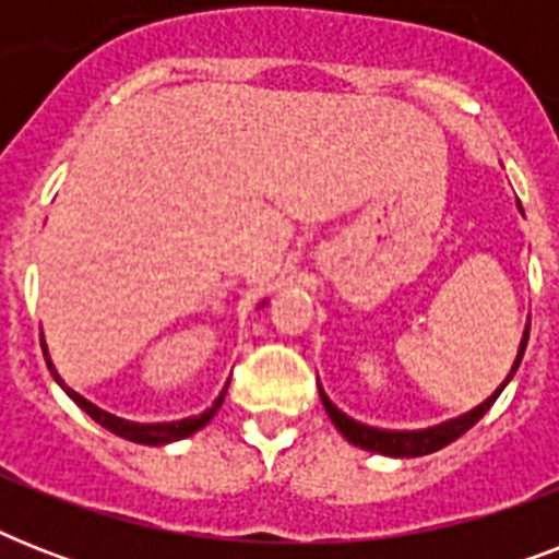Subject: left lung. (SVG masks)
<instances>
[{"instance_id":"obj_1","label":"left lung","mask_w":559,"mask_h":559,"mask_svg":"<svg viewBox=\"0 0 559 559\" xmlns=\"http://www.w3.org/2000/svg\"><path fill=\"white\" fill-rule=\"evenodd\" d=\"M528 331H531V324L525 328V336H522V345H520V357H516V362H513L511 373H508V380H511L513 373H516V368H520L522 354H525V345H528ZM508 380L502 382V389L508 385ZM502 389L496 391L493 397H487L478 408L467 412L464 417H455V420H450V424L432 426V429H420V432H385V429H371V426H362V424H357V420H350L348 415H342L340 408L333 406L331 400L324 397L322 389H319V394H322L324 408H328V415H331V420L336 424V429H340V432L345 435L350 443H357V447H362V450L380 452V455L412 459V455H429V452L443 450L447 443H452L455 438H461V435L467 432V429H473V426H476L478 420L487 415V408L493 406L496 397L502 394Z\"/></svg>"}]
</instances>
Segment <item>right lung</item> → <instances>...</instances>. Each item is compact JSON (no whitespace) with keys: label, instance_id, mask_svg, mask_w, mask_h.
<instances>
[{"label":"right lung","instance_id":"1","mask_svg":"<svg viewBox=\"0 0 559 559\" xmlns=\"http://www.w3.org/2000/svg\"><path fill=\"white\" fill-rule=\"evenodd\" d=\"M46 362H48V368H51V373H55V366H51L48 354H46ZM57 382H60V377H57ZM60 385H63V382H60ZM66 394H69V397H72L74 403H78V406H81L83 412L92 417V420H95V424H100L104 429H109L112 435H118V438H127V441H133V443H147V447H159V443H170V441H179V438H188V435H193L197 429H202V426L209 424L211 417H214V412L219 408V403H223V394H226V391H223V394L214 400V406H211L209 412H202L200 417L177 420V424H130V420H121V417H112V415H107V412H100L98 406H92L90 400H83L81 394H74L72 389H66Z\"/></svg>","mask_w":559,"mask_h":559}]
</instances>
